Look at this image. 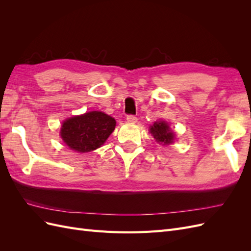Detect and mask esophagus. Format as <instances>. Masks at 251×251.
Segmentation results:
<instances>
[{
	"label": "esophagus",
	"mask_w": 251,
	"mask_h": 251,
	"mask_svg": "<svg viewBox=\"0 0 251 251\" xmlns=\"http://www.w3.org/2000/svg\"><path fill=\"white\" fill-rule=\"evenodd\" d=\"M126 121L128 124H135L136 121H137V117L134 116V115H127L126 116Z\"/></svg>",
	"instance_id": "esophagus-1"
}]
</instances>
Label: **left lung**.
Instances as JSON below:
<instances>
[{
    "instance_id": "8db88e82",
    "label": "left lung",
    "mask_w": 251,
    "mask_h": 251,
    "mask_svg": "<svg viewBox=\"0 0 251 251\" xmlns=\"http://www.w3.org/2000/svg\"><path fill=\"white\" fill-rule=\"evenodd\" d=\"M150 133L153 135L158 143L163 144V146L172 144L175 139V134L170 127V125L163 120L155 121L154 125L150 126Z\"/></svg>"
}]
</instances>
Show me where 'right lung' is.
Wrapping results in <instances>:
<instances>
[{
  "label": "right lung",
  "mask_w": 251,
  "mask_h": 251,
  "mask_svg": "<svg viewBox=\"0 0 251 251\" xmlns=\"http://www.w3.org/2000/svg\"><path fill=\"white\" fill-rule=\"evenodd\" d=\"M116 121L100 111H91L66 119L59 135L66 146L78 153L100 148L115 130Z\"/></svg>",
  "instance_id": "1"
}]
</instances>
